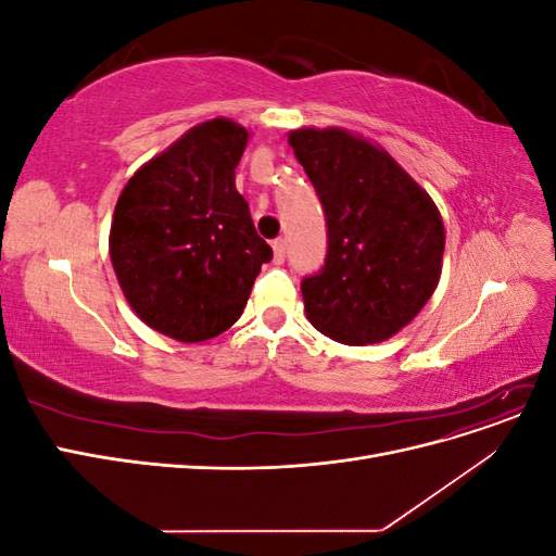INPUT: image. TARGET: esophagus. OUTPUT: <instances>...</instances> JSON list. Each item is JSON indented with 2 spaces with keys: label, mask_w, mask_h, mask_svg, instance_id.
<instances>
[{
  "label": "esophagus",
  "mask_w": 556,
  "mask_h": 556,
  "mask_svg": "<svg viewBox=\"0 0 556 556\" xmlns=\"http://www.w3.org/2000/svg\"><path fill=\"white\" fill-rule=\"evenodd\" d=\"M285 252H288V243H285V239H276L274 241V262L276 264L285 262Z\"/></svg>",
  "instance_id": "1"
}]
</instances>
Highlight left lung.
I'll list each match as a JSON object with an SVG mask.
<instances>
[{
	"mask_svg": "<svg viewBox=\"0 0 556 556\" xmlns=\"http://www.w3.org/2000/svg\"><path fill=\"white\" fill-rule=\"evenodd\" d=\"M290 146L327 217L325 266L301 280L306 317L345 345L387 341L439 285L441 213L387 150L355 134L294 129Z\"/></svg>",
	"mask_w": 556,
	"mask_h": 556,
	"instance_id": "obj_1",
	"label": "left lung"
}]
</instances>
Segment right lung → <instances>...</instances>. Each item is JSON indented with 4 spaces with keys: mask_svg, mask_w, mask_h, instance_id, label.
<instances>
[{
    "mask_svg": "<svg viewBox=\"0 0 556 556\" xmlns=\"http://www.w3.org/2000/svg\"><path fill=\"white\" fill-rule=\"evenodd\" d=\"M248 129L201 123L134 174L113 211L109 250L123 294L148 327L208 341L241 317L274 250L237 190Z\"/></svg>",
    "mask_w": 556,
    "mask_h": 556,
    "instance_id": "obj_1",
    "label": "right lung"
}]
</instances>
